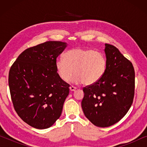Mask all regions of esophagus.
<instances>
[{"instance_id": "1", "label": "esophagus", "mask_w": 147, "mask_h": 147, "mask_svg": "<svg viewBox=\"0 0 147 147\" xmlns=\"http://www.w3.org/2000/svg\"><path fill=\"white\" fill-rule=\"evenodd\" d=\"M76 90V87H74V86H70V87H69V90L71 92L75 91Z\"/></svg>"}]
</instances>
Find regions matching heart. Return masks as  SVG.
<instances>
[{"label":"heart","mask_w":147,"mask_h":147,"mask_svg":"<svg viewBox=\"0 0 147 147\" xmlns=\"http://www.w3.org/2000/svg\"><path fill=\"white\" fill-rule=\"evenodd\" d=\"M64 59H57L55 69L59 77L64 82L83 83L86 86L96 84L105 73L107 61L103 53L93 49L75 48L64 54Z\"/></svg>","instance_id":"heart-1"}]
</instances>
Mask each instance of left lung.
<instances>
[{"label":"left lung","mask_w":147,"mask_h":147,"mask_svg":"<svg viewBox=\"0 0 147 147\" xmlns=\"http://www.w3.org/2000/svg\"><path fill=\"white\" fill-rule=\"evenodd\" d=\"M107 66L98 82L84 88L82 108L84 115L94 125L108 127L120 121L133 101V65L117 48L105 44Z\"/></svg>","instance_id":"1"}]
</instances>
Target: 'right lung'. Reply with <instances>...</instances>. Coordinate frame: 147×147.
I'll return each instance as SVG.
<instances>
[{"instance_id":"right-lung-1","label":"right lung","mask_w":147,"mask_h":147,"mask_svg":"<svg viewBox=\"0 0 147 147\" xmlns=\"http://www.w3.org/2000/svg\"><path fill=\"white\" fill-rule=\"evenodd\" d=\"M67 44L47 41L28 48L11 66L9 86L20 118L32 127L45 129L61 116L69 85L59 77L57 57Z\"/></svg>"}]
</instances>
